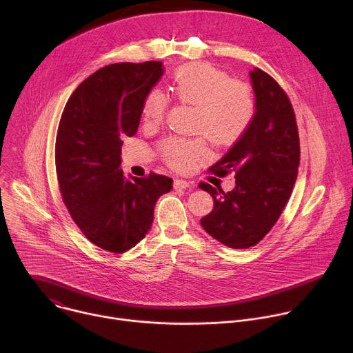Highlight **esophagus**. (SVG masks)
I'll use <instances>...</instances> for the list:
<instances>
[{"mask_svg": "<svg viewBox=\"0 0 353 353\" xmlns=\"http://www.w3.org/2000/svg\"><path fill=\"white\" fill-rule=\"evenodd\" d=\"M190 187H191V183H188L185 180H181V179H176L174 180V188L185 190V188H190Z\"/></svg>", "mask_w": 353, "mask_h": 353, "instance_id": "34e87169", "label": "esophagus"}]
</instances>
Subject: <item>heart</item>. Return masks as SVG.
<instances>
[{
    "label": "heart",
    "mask_w": 353,
    "mask_h": 353,
    "mask_svg": "<svg viewBox=\"0 0 353 353\" xmlns=\"http://www.w3.org/2000/svg\"><path fill=\"white\" fill-rule=\"evenodd\" d=\"M170 90L180 102L196 106L194 132L207 135L218 145L239 141L250 128L257 112L251 86L210 64H187L174 71ZM169 99L161 89H150L142 102V119L148 125L159 124L168 112ZM163 159L174 169L188 170L207 157L203 138L170 137L161 145Z\"/></svg>",
    "instance_id": "1"
}]
</instances>
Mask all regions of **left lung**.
Masks as SVG:
<instances>
[{"instance_id": "obj_1", "label": "left lung", "mask_w": 353, "mask_h": 353, "mask_svg": "<svg viewBox=\"0 0 353 353\" xmlns=\"http://www.w3.org/2000/svg\"><path fill=\"white\" fill-rule=\"evenodd\" d=\"M250 78L256 117L229 152L210 168L219 177L236 173V185L225 192L199 183L214 198V210L201 219V226L230 248L256 245L272 229L292 194L300 162L296 117L288 94L260 68L250 71Z\"/></svg>"}]
</instances>
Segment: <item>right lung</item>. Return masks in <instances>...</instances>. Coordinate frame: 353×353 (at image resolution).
<instances>
[{"mask_svg":"<svg viewBox=\"0 0 353 353\" xmlns=\"http://www.w3.org/2000/svg\"><path fill=\"white\" fill-rule=\"evenodd\" d=\"M163 75L161 61L117 63L88 77L64 108L56 139V169L64 204L82 233L110 253L139 243L155 204L173 180L150 172L125 179L121 145L132 137L142 102Z\"/></svg>","mask_w":353,"mask_h":353,"instance_id":"add662e5","label":"right lung"}]
</instances>
